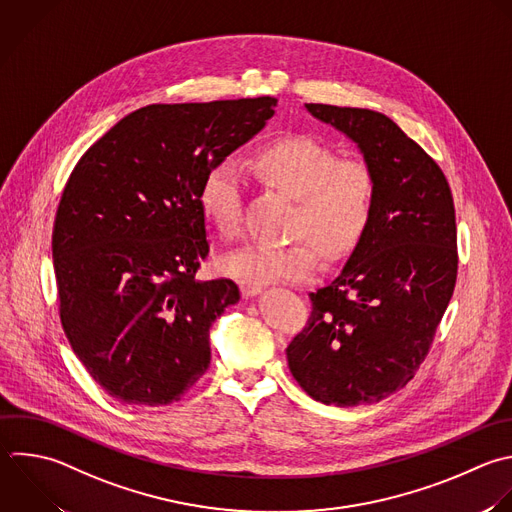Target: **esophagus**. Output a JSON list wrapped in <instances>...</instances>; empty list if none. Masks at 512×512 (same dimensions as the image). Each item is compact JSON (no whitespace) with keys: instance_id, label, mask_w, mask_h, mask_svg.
<instances>
[{"instance_id":"obj_1","label":"esophagus","mask_w":512,"mask_h":512,"mask_svg":"<svg viewBox=\"0 0 512 512\" xmlns=\"http://www.w3.org/2000/svg\"><path fill=\"white\" fill-rule=\"evenodd\" d=\"M240 288H242V294L244 296H256L262 292V286L260 284H254V282H240Z\"/></svg>"}]
</instances>
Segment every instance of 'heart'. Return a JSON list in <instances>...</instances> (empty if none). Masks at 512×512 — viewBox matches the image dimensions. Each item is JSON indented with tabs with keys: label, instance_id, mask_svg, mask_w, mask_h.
I'll list each match as a JSON object with an SVG mask.
<instances>
[{
	"label": "heart",
	"instance_id": "heart-1",
	"mask_svg": "<svg viewBox=\"0 0 512 512\" xmlns=\"http://www.w3.org/2000/svg\"><path fill=\"white\" fill-rule=\"evenodd\" d=\"M250 170L268 188L296 202L290 234L304 236L286 246L248 244L222 258L220 268L238 280L306 282L320 270V252L330 260L348 256L370 226L376 204V176L358 158H342L324 144L284 138L268 144ZM246 170L234 156L220 160L204 178L200 206L210 224L226 238L242 230Z\"/></svg>",
	"mask_w": 512,
	"mask_h": 512
}]
</instances>
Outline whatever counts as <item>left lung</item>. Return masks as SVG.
<instances>
[{
  "mask_svg": "<svg viewBox=\"0 0 512 512\" xmlns=\"http://www.w3.org/2000/svg\"><path fill=\"white\" fill-rule=\"evenodd\" d=\"M348 136L376 176L370 226L342 272L310 292L312 312L286 348L318 402H378L406 386L434 340L456 284V220L438 164L388 116L306 104Z\"/></svg>",
  "mask_w": 512,
  "mask_h": 512,
  "instance_id": "obj_1",
  "label": "left lung"
}]
</instances>
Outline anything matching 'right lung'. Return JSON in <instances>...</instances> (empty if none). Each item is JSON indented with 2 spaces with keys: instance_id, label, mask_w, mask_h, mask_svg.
<instances>
[{
  "instance_id": "right-lung-1",
  "label": "right lung",
  "mask_w": 512,
  "mask_h": 512,
  "mask_svg": "<svg viewBox=\"0 0 512 512\" xmlns=\"http://www.w3.org/2000/svg\"><path fill=\"white\" fill-rule=\"evenodd\" d=\"M276 104L262 96L140 108L70 174L52 236L60 320L110 396L170 404L208 370L212 322L240 290L228 278H196L210 252L200 188Z\"/></svg>"
}]
</instances>
